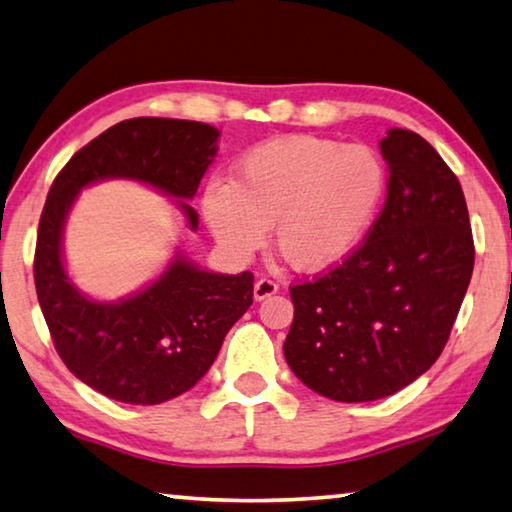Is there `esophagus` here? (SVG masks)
<instances>
[{"label": "esophagus", "instance_id": "esophagus-1", "mask_svg": "<svg viewBox=\"0 0 512 512\" xmlns=\"http://www.w3.org/2000/svg\"><path fill=\"white\" fill-rule=\"evenodd\" d=\"M277 282H273L271 277H259V280L255 282V289H253V296L255 300H266L268 296H273V293H277Z\"/></svg>", "mask_w": 512, "mask_h": 512}]
</instances>
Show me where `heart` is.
Segmentation results:
<instances>
[{
  "instance_id": "heart-1",
  "label": "heart",
  "mask_w": 512,
  "mask_h": 512,
  "mask_svg": "<svg viewBox=\"0 0 512 512\" xmlns=\"http://www.w3.org/2000/svg\"><path fill=\"white\" fill-rule=\"evenodd\" d=\"M384 189V162L370 146L291 135L248 151L235 180L214 178L203 214L232 259L253 257L273 225L277 253L298 271L320 273L357 250Z\"/></svg>"
}]
</instances>
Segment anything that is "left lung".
<instances>
[{"label": "left lung", "instance_id": "8db88e82", "mask_svg": "<svg viewBox=\"0 0 512 512\" xmlns=\"http://www.w3.org/2000/svg\"><path fill=\"white\" fill-rule=\"evenodd\" d=\"M388 192L357 250L293 284L284 357L302 384L336 402L388 397L443 352L474 268V239L454 171L413 131L381 140Z\"/></svg>", "mask_w": 512, "mask_h": 512}]
</instances>
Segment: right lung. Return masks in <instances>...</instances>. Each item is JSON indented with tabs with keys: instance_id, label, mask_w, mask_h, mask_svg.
Returning a JSON list of instances; mask_svg holds the SVG:
<instances>
[{
	"instance_id": "right-lung-1",
	"label": "right lung",
	"mask_w": 512,
	"mask_h": 512,
	"mask_svg": "<svg viewBox=\"0 0 512 512\" xmlns=\"http://www.w3.org/2000/svg\"><path fill=\"white\" fill-rule=\"evenodd\" d=\"M219 131L187 119L119 121L72 155L40 216L33 277L51 341L65 366L94 391L126 404H160L189 391L219 354L225 334L253 305L250 271L207 273L178 257L160 280L117 305L83 298L63 268L60 239L85 185L133 178L192 198L216 153ZM189 228L198 212L180 203Z\"/></svg>"
}]
</instances>
